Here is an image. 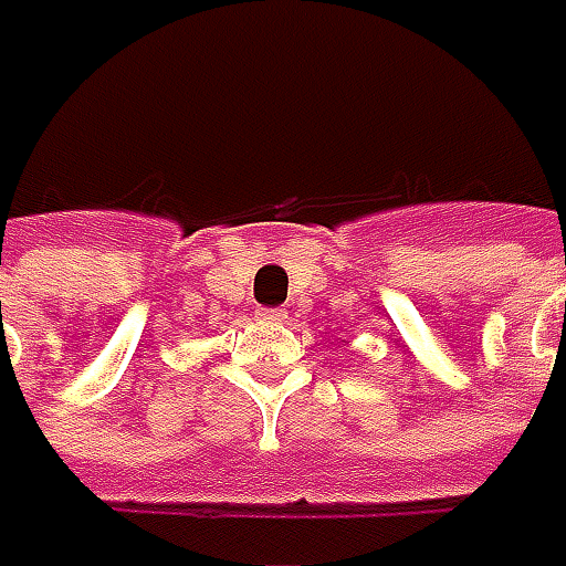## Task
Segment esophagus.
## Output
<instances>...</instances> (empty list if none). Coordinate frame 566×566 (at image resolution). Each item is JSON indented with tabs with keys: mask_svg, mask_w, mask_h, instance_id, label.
I'll use <instances>...</instances> for the list:
<instances>
[{
	"mask_svg": "<svg viewBox=\"0 0 566 566\" xmlns=\"http://www.w3.org/2000/svg\"><path fill=\"white\" fill-rule=\"evenodd\" d=\"M256 315L266 318V322H284V318H287V313H284V310H275V306H272V310H256Z\"/></svg>",
	"mask_w": 566,
	"mask_h": 566,
	"instance_id": "obj_1",
	"label": "esophagus"
}]
</instances>
